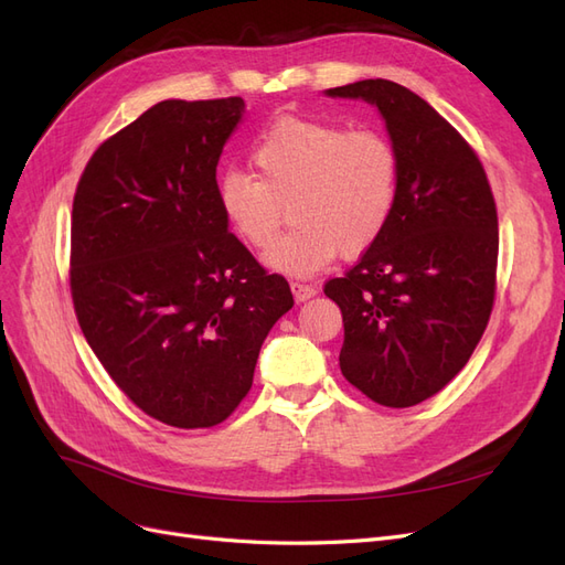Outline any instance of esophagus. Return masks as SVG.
<instances>
[{
	"mask_svg": "<svg viewBox=\"0 0 565 565\" xmlns=\"http://www.w3.org/2000/svg\"><path fill=\"white\" fill-rule=\"evenodd\" d=\"M292 292L297 301H309L311 297L318 295V287L313 285H303V282H292Z\"/></svg>",
	"mask_w": 565,
	"mask_h": 565,
	"instance_id": "esophagus-1",
	"label": "esophagus"
}]
</instances>
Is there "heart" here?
<instances>
[{
    "instance_id": "obj_1",
    "label": "heart",
    "mask_w": 565,
    "mask_h": 565,
    "mask_svg": "<svg viewBox=\"0 0 565 565\" xmlns=\"http://www.w3.org/2000/svg\"><path fill=\"white\" fill-rule=\"evenodd\" d=\"M252 164L256 177H218V210L241 241L266 247L289 206L296 228L264 252V264L285 276H313L339 254L367 252L396 210L398 152L377 131L285 115L254 141Z\"/></svg>"
}]
</instances>
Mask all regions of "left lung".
Here are the masks:
<instances>
[{
    "label": "left lung",
    "mask_w": 565,
    "mask_h": 565,
    "mask_svg": "<svg viewBox=\"0 0 565 565\" xmlns=\"http://www.w3.org/2000/svg\"><path fill=\"white\" fill-rule=\"evenodd\" d=\"M380 110L398 152L388 226L324 295L341 309V374L367 398L409 407L469 363L490 320L498 210L481 160L422 96L388 79L324 92Z\"/></svg>",
    "instance_id": "1"
}]
</instances>
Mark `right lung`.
Instances as JSON below:
<instances>
[{
  "mask_svg": "<svg viewBox=\"0 0 565 565\" xmlns=\"http://www.w3.org/2000/svg\"><path fill=\"white\" fill-rule=\"evenodd\" d=\"M241 96L160 100L100 143L77 183L71 292L113 382L177 429L221 424L247 396L289 285L228 233L216 164Z\"/></svg>",
  "mask_w": 565,
  "mask_h": 565,
  "instance_id": "1",
  "label": "right lung"
}]
</instances>
